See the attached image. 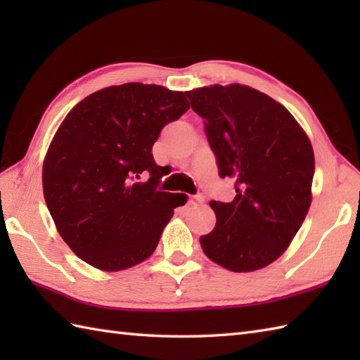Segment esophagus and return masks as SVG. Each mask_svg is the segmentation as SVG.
Listing matches in <instances>:
<instances>
[{
	"label": "esophagus",
	"instance_id": "34e87169",
	"mask_svg": "<svg viewBox=\"0 0 360 360\" xmlns=\"http://www.w3.org/2000/svg\"><path fill=\"white\" fill-rule=\"evenodd\" d=\"M202 200H204V196H202V195H192V196L188 198V204L198 205V204H201V202H202Z\"/></svg>",
	"mask_w": 360,
	"mask_h": 360
}]
</instances>
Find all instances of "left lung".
<instances>
[{"instance_id": "8db88e82", "label": "left lung", "mask_w": 360, "mask_h": 360, "mask_svg": "<svg viewBox=\"0 0 360 360\" xmlns=\"http://www.w3.org/2000/svg\"><path fill=\"white\" fill-rule=\"evenodd\" d=\"M204 119L221 178L235 179L232 202L210 201L215 229L200 238L204 254L232 272L275 262L311 205L314 151L285 106L244 85L187 91Z\"/></svg>"}]
</instances>
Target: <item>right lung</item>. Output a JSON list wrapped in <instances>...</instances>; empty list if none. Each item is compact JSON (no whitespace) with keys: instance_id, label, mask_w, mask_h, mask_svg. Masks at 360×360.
I'll return each instance as SVG.
<instances>
[{"instance_id":"obj_1","label":"right lung","mask_w":360,"mask_h":360,"mask_svg":"<svg viewBox=\"0 0 360 360\" xmlns=\"http://www.w3.org/2000/svg\"><path fill=\"white\" fill-rule=\"evenodd\" d=\"M190 108L186 94L125 83L70 111L46 153L43 193L58 233L83 262L122 271L155 252L181 193L160 192L153 145ZM143 172L149 181L141 183Z\"/></svg>"}]
</instances>
